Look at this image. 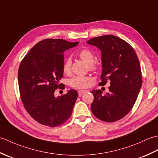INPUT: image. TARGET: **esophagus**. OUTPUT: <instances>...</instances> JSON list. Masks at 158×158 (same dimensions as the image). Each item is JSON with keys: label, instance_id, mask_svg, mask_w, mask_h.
<instances>
[{"label": "esophagus", "instance_id": "34e87169", "mask_svg": "<svg viewBox=\"0 0 158 158\" xmlns=\"http://www.w3.org/2000/svg\"><path fill=\"white\" fill-rule=\"evenodd\" d=\"M85 92H86L85 90H79V91L78 92V94H79V96H82Z\"/></svg>", "mask_w": 158, "mask_h": 158}]
</instances>
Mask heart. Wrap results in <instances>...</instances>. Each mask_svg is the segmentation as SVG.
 <instances>
[{"label": "heart", "mask_w": 158, "mask_h": 158, "mask_svg": "<svg viewBox=\"0 0 158 158\" xmlns=\"http://www.w3.org/2000/svg\"><path fill=\"white\" fill-rule=\"evenodd\" d=\"M79 56L83 61L89 64V69L91 70H96L97 66L93 64L94 55L92 52L89 49L85 48L79 52ZM63 72L66 75H69L71 72V60L70 59H67L63 65ZM92 81L91 77L88 76H76L70 79V84L73 88L83 89L88 88L89 85L90 81Z\"/></svg>", "instance_id": "heart-1"}]
</instances>
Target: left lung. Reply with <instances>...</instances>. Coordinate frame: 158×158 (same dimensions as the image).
I'll return each instance as SVG.
<instances>
[{
    "label": "left lung",
    "instance_id": "obj_1",
    "mask_svg": "<svg viewBox=\"0 0 158 158\" xmlns=\"http://www.w3.org/2000/svg\"><path fill=\"white\" fill-rule=\"evenodd\" d=\"M87 43L101 52V82L110 81L109 92L103 95L100 89L91 92L94 98L92 113L105 122H114L128 113L135 105L142 86L140 62L134 49L124 40L114 35H104Z\"/></svg>",
    "mask_w": 158,
    "mask_h": 158
}]
</instances>
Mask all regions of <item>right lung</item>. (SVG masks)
<instances>
[{
  "instance_id": "obj_1",
  "label": "right lung",
  "mask_w": 158,
  "mask_h": 158,
  "mask_svg": "<svg viewBox=\"0 0 158 158\" xmlns=\"http://www.w3.org/2000/svg\"><path fill=\"white\" fill-rule=\"evenodd\" d=\"M61 39H47L30 50L22 60L18 70L20 96L26 111L42 125L57 127L72 115L78 97L75 89L56 97V89H64L59 83L63 77L64 52L75 47Z\"/></svg>"
}]
</instances>
